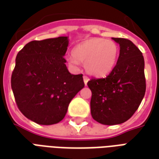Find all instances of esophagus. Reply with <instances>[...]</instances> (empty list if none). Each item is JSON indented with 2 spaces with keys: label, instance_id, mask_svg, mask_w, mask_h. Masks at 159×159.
Returning <instances> with one entry per match:
<instances>
[{
  "label": "esophagus",
  "instance_id": "34e87169",
  "mask_svg": "<svg viewBox=\"0 0 159 159\" xmlns=\"http://www.w3.org/2000/svg\"><path fill=\"white\" fill-rule=\"evenodd\" d=\"M89 78L88 76H83V81H84V83H85V85H87V83H88V82H89Z\"/></svg>",
  "mask_w": 159,
  "mask_h": 159
}]
</instances>
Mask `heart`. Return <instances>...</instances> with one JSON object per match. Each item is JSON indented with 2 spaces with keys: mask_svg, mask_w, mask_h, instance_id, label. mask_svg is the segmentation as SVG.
<instances>
[{
  "mask_svg": "<svg viewBox=\"0 0 159 159\" xmlns=\"http://www.w3.org/2000/svg\"><path fill=\"white\" fill-rule=\"evenodd\" d=\"M72 56L68 62L77 66L84 63L87 72L95 76H104L112 70L117 62L119 48L117 43L111 40L93 37L81 42L73 48Z\"/></svg>",
  "mask_w": 159,
  "mask_h": 159,
  "instance_id": "b5f03b06",
  "label": "heart"
}]
</instances>
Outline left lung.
<instances>
[{
    "mask_svg": "<svg viewBox=\"0 0 159 159\" xmlns=\"http://www.w3.org/2000/svg\"><path fill=\"white\" fill-rule=\"evenodd\" d=\"M120 46L117 65L105 78H92L91 115L105 125L120 124L132 117L146 93L142 52L129 40L112 38Z\"/></svg>",
    "mask_w": 159,
    "mask_h": 159,
    "instance_id": "8db88e82",
    "label": "left lung"
}]
</instances>
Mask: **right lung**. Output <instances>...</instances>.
<instances>
[{
	"instance_id": "obj_1",
	"label": "right lung",
	"mask_w": 159,
	"mask_h": 159,
	"mask_svg": "<svg viewBox=\"0 0 159 159\" xmlns=\"http://www.w3.org/2000/svg\"><path fill=\"white\" fill-rule=\"evenodd\" d=\"M68 44L67 36L32 41L16 57L11 77L16 104L24 116L38 124L60 122L84 87L83 74L72 75L66 66Z\"/></svg>"
}]
</instances>
